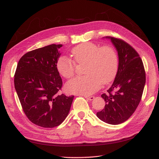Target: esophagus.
I'll return each instance as SVG.
<instances>
[{"label":"esophagus","mask_w":159,"mask_h":159,"mask_svg":"<svg viewBox=\"0 0 159 159\" xmlns=\"http://www.w3.org/2000/svg\"><path fill=\"white\" fill-rule=\"evenodd\" d=\"M86 99L89 100H93L94 99V96H84Z\"/></svg>","instance_id":"esophagus-1"}]
</instances>
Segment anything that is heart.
Returning a JSON list of instances; mask_svg holds the SVG:
<instances>
[{
    "instance_id": "heart-1",
    "label": "heart",
    "mask_w": 159,
    "mask_h": 159,
    "mask_svg": "<svg viewBox=\"0 0 159 159\" xmlns=\"http://www.w3.org/2000/svg\"><path fill=\"white\" fill-rule=\"evenodd\" d=\"M72 61L65 56L60 57L56 63L58 72L66 79H70L75 72V62L85 63L84 74L66 83L67 92L80 95H90L98 89L101 84L111 82L117 72L118 57L112 47L102 46L92 42H85L72 50Z\"/></svg>"
}]
</instances>
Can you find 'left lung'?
Listing matches in <instances>:
<instances>
[{"mask_svg":"<svg viewBox=\"0 0 159 159\" xmlns=\"http://www.w3.org/2000/svg\"><path fill=\"white\" fill-rule=\"evenodd\" d=\"M105 38L110 39L117 50L119 64L112 85L107 93L101 95L106 103L104 109L96 116L104 122L117 125L126 121L139 105L146 84V72L142 60L133 47L120 39Z\"/></svg>","mask_w":159,"mask_h":159,"instance_id":"obj_1","label":"left lung"}]
</instances>
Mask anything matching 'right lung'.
Masks as SVG:
<instances>
[{
    "label": "right lung",
    "mask_w": 159,
    "mask_h": 159,
    "mask_svg": "<svg viewBox=\"0 0 159 159\" xmlns=\"http://www.w3.org/2000/svg\"><path fill=\"white\" fill-rule=\"evenodd\" d=\"M61 44H51L24 55L17 66L14 86L22 109L32 123L59 126L69 113L74 96L59 94L62 79L56 63Z\"/></svg>",
    "instance_id": "add662e5"
}]
</instances>
